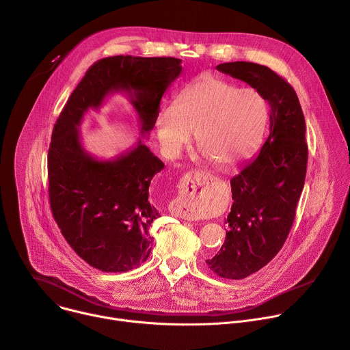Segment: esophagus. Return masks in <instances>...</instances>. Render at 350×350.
<instances>
[{
    "label": "esophagus",
    "mask_w": 350,
    "mask_h": 350,
    "mask_svg": "<svg viewBox=\"0 0 350 350\" xmlns=\"http://www.w3.org/2000/svg\"><path fill=\"white\" fill-rule=\"evenodd\" d=\"M212 178L204 172H189L184 177V191L177 199L174 215L180 219L192 221L199 217V208L209 191Z\"/></svg>",
    "instance_id": "esophagus-1"
}]
</instances>
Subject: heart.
<instances>
[{"instance_id": "obj_1", "label": "heart", "mask_w": 350, "mask_h": 350, "mask_svg": "<svg viewBox=\"0 0 350 350\" xmlns=\"http://www.w3.org/2000/svg\"><path fill=\"white\" fill-rule=\"evenodd\" d=\"M267 120L265 99L254 90L201 75L177 95L174 108L163 109L155 122L158 141L170 158H178L192 142L221 167L251 157Z\"/></svg>"}]
</instances>
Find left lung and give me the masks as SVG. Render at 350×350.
Masks as SVG:
<instances>
[{"label":"left lung","instance_id":"obj_1","mask_svg":"<svg viewBox=\"0 0 350 350\" xmlns=\"http://www.w3.org/2000/svg\"><path fill=\"white\" fill-rule=\"evenodd\" d=\"M216 69L255 88L270 105V134L259 155L231 178L226 241L206 260L217 275L242 280L265 267L289 234L306 177V124L295 90L270 68L228 62Z\"/></svg>","mask_w":350,"mask_h":350}]
</instances>
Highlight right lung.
I'll use <instances>...</instances> for the list:
<instances>
[{
	"instance_id": "right-lung-1",
	"label": "right lung",
	"mask_w": 350,
	"mask_h": 350,
	"mask_svg": "<svg viewBox=\"0 0 350 350\" xmlns=\"http://www.w3.org/2000/svg\"><path fill=\"white\" fill-rule=\"evenodd\" d=\"M181 59L118 55L95 62L77 84L53 130L48 192L54 219L73 251L107 273L138 267L151 254L149 227L161 215L149 202V184L165 163L138 138L129 151L101 161L85 151L79 127L113 92L138 115L141 137L159 115L165 91L181 73Z\"/></svg>"
}]
</instances>
